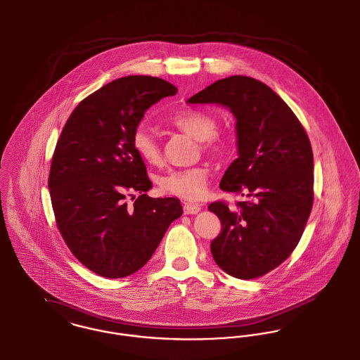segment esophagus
<instances>
[{"label":"esophagus","mask_w":360,"mask_h":360,"mask_svg":"<svg viewBox=\"0 0 360 360\" xmlns=\"http://www.w3.org/2000/svg\"><path fill=\"white\" fill-rule=\"evenodd\" d=\"M183 209H184V214H196L200 212V205L199 203H184Z\"/></svg>","instance_id":"1"}]
</instances>
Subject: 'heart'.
<instances>
[{"label": "heart", "mask_w": 360, "mask_h": 360, "mask_svg": "<svg viewBox=\"0 0 360 360\" xmlns=\"http://www.w3.org/2000/svg\"><path fill=\"white\" fill-rule=\"evenodd\" d=\"M172 124L180 131L200 141L202 148L210 154H221L228 146V136L217 128L216 117L199 109H187L176 113L172 117ZM136 153L150 165H158L161 161V148L154 134L139 127L132 138ZM209 169L203 165L191 168L174 169L160 177V190L183 199L195 200L205 195L209 186Z\"/></svg>", "instance_id": "heart-1"}]
</instances>
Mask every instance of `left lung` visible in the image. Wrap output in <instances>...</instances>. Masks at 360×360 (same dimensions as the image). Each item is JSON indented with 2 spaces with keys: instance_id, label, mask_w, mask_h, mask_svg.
Wrapping results in <instances>:
<instances>
[{
  "instance_id": "obj_1",
  "label": "left lung",
  "mask_w": 360,
  "mask_h": 360,
  "mask_svg": "<svg viewBox=\"0 0 360 360\" xmlns=\"http://www.w3.org/2000/svg\"><path fill=\"white\" fill-rule=\"evenodd\" d=\"M190 103H221L236 117L238 151L219 187L245 195L229 209L209 205L221 221L210 250L229 276L252 280L283 264L302 238L314 202L311 143L292 109L262 82L235 75L191 96Z\"/></svg>"
}]
</instances>
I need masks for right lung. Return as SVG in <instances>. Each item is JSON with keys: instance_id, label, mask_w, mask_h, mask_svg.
I'll list each match as a JSON object with an SVG mask.
<instances>
[{"instance_id": "add662e5", "label": "right lung", "mask_w": 360, "mask_h": 360, "mask_svg": "<svg viewBox=\"0 0 360 360\" xmlns=\"http://www.w3.org/2000/svg\"><path fill=\"white\" fill-rule=\"evenodd\" d=\"M174 94L160 77L116 79L73 109L57 141L48 181L56 224L76 259L98 276L138 271L183 214L179 199L144 193L151 181L132 142L144 112ZM134 191L140 196L128 205Z\"/></svg>"}]
</instances>
